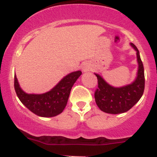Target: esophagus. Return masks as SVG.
Instances as JSON below:
<instances>
[{
  "instance_id": "34e87169",
  "label": "esophagus",
  "mask_w": 157,
  "mask_h": 157,
  "mask_svg": "<svg viewBox=\"0 0 157 157\" xmlns=\"http://www.w3.org/2000/svg\"><path fill=\"white\" fill-rule=\"evenodd\" d=\"M82 71L84 72L89 71L90 70V67L87 63H84L82 66Z\"/></svg>"
}]
</instances>
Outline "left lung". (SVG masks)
I'll use <instances>...</instances> for the list:
<instances>
[{"label":"left lung","mask_w":157,"mask_h":157,"mask_svg":"<svg viewBox=\"0 0 157 157\" xmlns=\"http://www.w3.org/2000/svg\"><path fill=\"white\" fill-rule=\"evenodd\" d=\"M129 44L136 51L138 65L136 78L131 83L116 87L108 83L99 74L94 73L98 83V89L94 94L95 101L99 109L105 113L118 114L127 112L140 100L144 93V67L140 52L132 43Z\"/></svg>","instance_id":"1"}]
</instances>
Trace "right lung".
Listing matches in <instances>:
<instances>
[{
	"label": "right lung",
	"instance_id": "add662e5",
	"mask_svg": "<svg viewBox=\"0 0 157 157\" xmlns=\"http://www.w3.org/2000/svg\"><path fill=\"white\" fill-rule=\"evenodd\" d=\"M81 75V71L71 72L64 76L52 90L44 94H28L24 91L15 75V90L20 101L35 114L43 117H55L63 111L71 90Z\"/></svg>",
	"mask_w": 157,
	"mask_h": 157
}]
</instances>
